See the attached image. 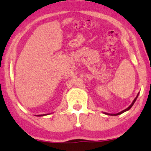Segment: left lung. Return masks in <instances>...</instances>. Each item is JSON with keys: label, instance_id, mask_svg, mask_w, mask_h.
Returning <instances> with one entry per match:
<instances>
[{"label": "left lung", "instance_id": "8db88e82", "mask_svg": "<svg viewBox=\"0 0 151 151\" xmlns=\"http://www.w3.org/2000/svg\"><path fill=\"white\" fill-rule=\"evenodd\" d=\"M138 94H139V93H138V94H137V96H136V97L134 99V100H133V102H132V104H131V105L129 106V107H128L127 109H124V110H123L122 111H121V112H119V113H118V114H107V113H104V114H108V115H111V116H117V115H120V114H123L124 113V112H125V111H129L130 109L131 108V107L133 106V104L135 103V101H136V99L138 98Z\"/></svg>", "mask_w": 151, "mask_h": 151}]
</instances>
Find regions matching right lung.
Here are the masks:
<instances>
[{"instance_id":"1","label":"right lung","mask_w":151,"mask_h":151,"mask_svg":"<svg viewBox=\"0 0 151 151\" xmlns=\"http://www.w3.org/2000/svg\"><path fill=\"white\" fill-rule=\"evenodd\" d=\"M45 115H47V114H42V115H38L39 116H45Z\"/></svg>"}]
</instances>
